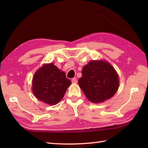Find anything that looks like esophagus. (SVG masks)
Instances as JSON below:
<instances>
[{"mask_svg": "<svg viewBox=\"0 0 148 148\" xmlns=\"http://www.w3.org/2000/svg\"><path fill=\"white\" fill-rule=\"evenodd\" d=\"M72 83H77V79H76V77L72 78Z\"/></svg>", "mask_w": 148, "mask_h": 148, "instance_id": "obj_1", "label": "esophagus"}]
</instances>
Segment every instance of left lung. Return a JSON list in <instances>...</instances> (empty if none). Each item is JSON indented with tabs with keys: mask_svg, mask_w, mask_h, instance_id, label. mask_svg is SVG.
Masks as SVG:
<instances>
[{
	"mask_svg": "<svg viewBox=\"0 0 148 148\" xmlns=\"http://www.w3.org/2000/svg\"><path fill=\"white\" fill-rule=\"evenodd\" d=\"M78 83L86 98L93 103L103 102L117 92L118 74L111 64L103 61H91L84 65Z\"/></svg>",
	"mask_w": 148,
	"mask_h": 148,
	"instance_id": "8db88e82",
	"label": "left lung"
}]
</instances>
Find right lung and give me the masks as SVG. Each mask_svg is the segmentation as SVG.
Masks as SVG:
<instances>
[{"label":"right lung","mask_w":148,"mask_h":148,"mask_svg":"<svg viewBox=\"0 0 148 148\" xmlns=\"http://www.w3.org/2000/svg\"><path fill=\"white\" fill-rule=\"evenodd\" d=\"M71 84L65 72L51 63L43 65L34 74L32 92L37 99L48 104L55 105L64 97Z\"/></svg>","instance_id":"add662e5"}]
</instances>
